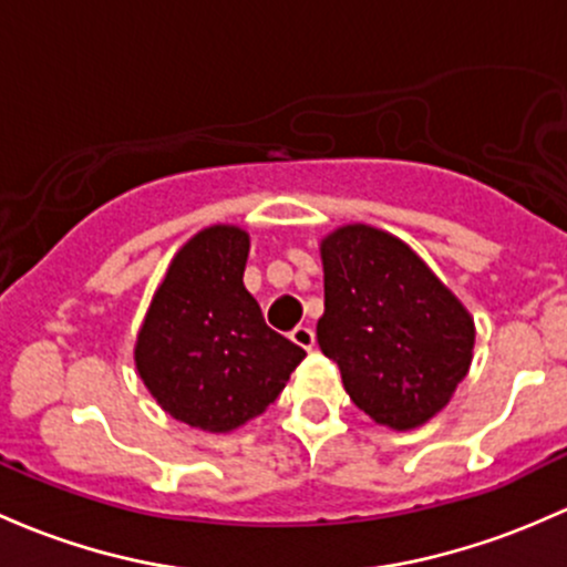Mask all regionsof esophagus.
Instances as JSON below:
<instances>
[{
  "mask_svg": "<svg viewBox=\"0 0 567 567\" xmlns=\"http://www.w3.org/2000/svg\"><path fill=\"white\" fill-rule=\"evenodd\" d=\"M290 342L299 344L303 350H312L315 348V331L309 329V326H296L293 331H290Z\"/></svg>",
  "mask_w": 567,
  "mask_h": 567,
  "instance_id": "obj_1",
  "label": "esophagus"
}]
</instances>
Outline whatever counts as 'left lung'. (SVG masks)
Segmentation results:
<instances>
[{
    "label": "left lung",
    "instance_id": "8db88e82",
    "mask_svg": "<svg viewBox=\"0 0 567 567\" xmlns=\"http://www.w3.org/2000/svg\"><path fill=\"white\" fill-rule=\"evenodd\" d=\"M318 344L369 419L415 429L449 404L473 361L467 309L424 260L383 230L348 225L320 247Z\"/></svg>",
    "mask_w": 567,
    "mask_h": 567
}]
</instances>
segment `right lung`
I'll return each mask as SVG.
<instances>
[{"mask_svg":"<svg viewBox=\"0 0 567 567\" xmlns=\"http://www.w3.org/2000/svg\"><path fill=\"white\" fill-rule=\"evenodd\" d=\"M247 252V234L230 225L184 244L135 344L159 408L204 432H230L264 413L307 355L268 329L244 288Z\"/></svg>","mask_w":567,"mask_h":567,"instance_id":"1","label":"right lung"}]
</instances>
